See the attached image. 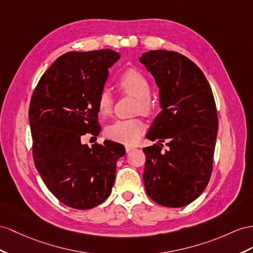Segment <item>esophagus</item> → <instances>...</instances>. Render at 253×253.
<instances>
[{
	"label": "esophagus",
	"mask_w": 253,
	"mask_h": 253,
	"mask_svg": "<svg viewBox=\"0 0 253 253\" xmlns=\"http://www.w3.org/2000/svg\"><path fill=\"white\" fill-rule=\"evenodd\" d=\"M134 148H135V146L130 145V144H126V145H125V150H126V152H129V151H131V150H134Z\"/></svg>",
	"instance_id": "34e87169"
}]
</instances>
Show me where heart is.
Instances as JSON below:
<instances>
[{
    "label": "heart",
    "mask_w": 253,
    "mask_h": 253,
    "mask_svg": "<svg viewBox=\"0 0 253 253\" xmlns=\"http://www.w3.org/2000/svg\"><path fill=\"white\" fill-rule=\"evenodd\" d=\"M118 88L122 93L133 96L138 102L135 110L144 114L150 113L153 109L151 100L152 87L147 78L135 69H129L123 74L118 80ZM113 98L107 89H102L97 98V112L101 119H105L112 113ZM144 123L139 119L119 120L106 128L108 138L131 144L138 141L142 132L144 131Z\"/></svg>",
    "instance_id": "obj_1"
}]
</instances>
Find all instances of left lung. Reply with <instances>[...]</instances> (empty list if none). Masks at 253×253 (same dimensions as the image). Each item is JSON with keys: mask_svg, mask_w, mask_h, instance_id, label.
<instances>
[{"mask_svg": "<svg viewBox=\"0 0 253 253\" xmlns=\"http://www.w3.org/2000/svg\"><path fill=\"white\" fill-rule=\"evenodd\" d=\"M140 62L154 76L163 110L146 137L168 141L143 148L147 196L167 207L196 200L212 172L218 115L209 81L196 64L175 51L151 50Z\"/></svg>", "mask_w": 253, "mask_h": 253, "instance_id": "left-lung-1", "label": "left lung"}]
</instances>
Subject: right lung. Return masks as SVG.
<instances>
[{
    "label": "right lung",
    "instance_id": "obj_1",
    "mask_svg": "<svg viewBox=\"0 0 253 253\" xmlns=\"http://www.w3.org/2000/svg\"><path fill=\"white\" fill-rule=\"evenodd\" d=\"M121 57L111 49L61 55L44 73L32 95L29 119L32 152L44 185L61 202L89 210L111 193L116 161L125 148L113 141L81 143L98 135L97 98L109 68Z\"/></svg>",
    "mask_w": 253,
    "mask_h": 253
}]
</instances>
